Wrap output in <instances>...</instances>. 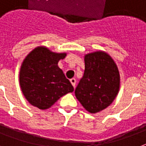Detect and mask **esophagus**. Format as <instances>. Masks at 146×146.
<instances>
[{"mask_svg":"<svg viewBox=\"0 0 146 146\" xmlns=\"http://www.w3.org/2000/svg\"><path fill=\"white\" fill-rule=\"evenodd\" d=\"M70 81L71 84L73 85V86L74 87V88H75V86H76V79H75V78H72V79H70Z\"/></svg>","mask_w":146,"mask_h":146,"instance_id":"obj_1","label":"esophagus"}]
</instances>
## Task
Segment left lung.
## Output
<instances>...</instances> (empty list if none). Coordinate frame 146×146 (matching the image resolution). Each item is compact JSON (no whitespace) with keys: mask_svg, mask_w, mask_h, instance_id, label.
<instances>
[{"mask_svg":"<svg viewBox=\"0 0 146 146\" xmlns=\"http://www.w3.org/2000/svg\"><path fill=\"white\" fill-rule=\"evenodd\" d=\"M120 75L108 54L92 53L85 57V71L75 89V96L87 111L95 113L113 102L119 91Z\"/></svg>","mask_w":146,"mask_h":146,"instance_id":"obj_1","label":"left lung"}]
</instances>
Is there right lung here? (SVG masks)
Here are the masks:
<instances>
[{
  "instance_id": "1",
  "label": "right lung",
  "mask_w": 146,
  "mask_h": 146,
  "mask_svg": "<svg viewBox=\"0 0 146 146\" xmlns=\"http://www.w3.org/2000/svg\"><path fill=\"white\" fill-rule=\"evenodd\" d=\"M66 54L53 53L38 47L31 51L22 64L19 82L26 98L33 106L44 110L74 89L57 63Z\"/></svg>"
}]
</instances>
